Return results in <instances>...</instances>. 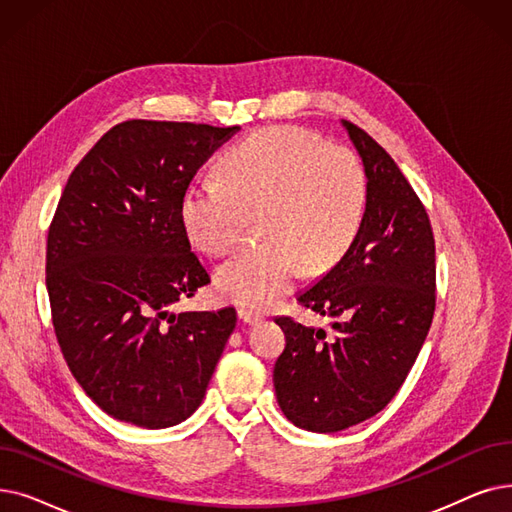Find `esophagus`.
Instances as JSON below:
<instances>
[{
	"label": "esophagus",
	"instance_id": "esophagus-1",
	"mask_svg": "<svg viewBox=\"0 0 512 512\" xmlns=\"http://www.w3.org/2000/svg\"><path fill=\"white\" fill-rule=\"evenodd\" d=\"M238 318H240L244 324H249V326L263 322V316L259 314V311L249 309V307H240V309H238Z\"/></svg>",
	"mask_w": 512,
	"mask_h": 512
}]
</instances>
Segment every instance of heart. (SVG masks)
Instances as JSON below:
<instances>
[{
  "instance_id": "heart-1",
  "label": "heart",
  "mask_w": 512,
  "mask_h": 512,
  "mask_svg": "<svg viewBox=\"0 0 512 512\" xmlns=\"http://www.w3.org/2000/svg\"><path fill=\"white\" fill-rule=\"evenodd\" d=\"M221 173L194 177L180 215L190 242L209 255L230 253L249 215H261L265 240L217 270V288L240 305L270 307L305 268L330 270L362 228L368 182L358 154L314 129H259L226 152Z\"/></svg>"
}]
</instances>
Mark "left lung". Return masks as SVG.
Returning a JSON list of instances; mask_svg holds the SVG:
<instances>
[{
    "label": "left lung",
    "instance_id": "1",
    "mask_svg": "<svg viewBox=\"0 0 512 512\" xmlns=\"http://www.w3.org/2000/svg\"><path fill=\"white\" fill-rule=\"evenodd\" d=\"M368 177L362 228L341 261L301 307L328 316L307 328L276 318L286 347L274 387L293 425L335 433L381 412L404 385L435 314V238L425 205L395 161L368 133L343 123Z\"/></svg>",
    "mask_w": 512,
    "mask_h": 512
}]
</instances>
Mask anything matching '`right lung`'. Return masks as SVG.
Returning <instances> with one entry per match:
<instances>
[{
  "label": "right lung",
  "instance_id": "1",
  "mask_svg": "<svg viewBox=\"0 0 512 512\" xmlns=\"http://www.w3.org/2000/svg\"><path fill=\"white\" fill-rule=\"evenodd\" d=\"M240 127L131 119L73 169L48 230L46 286L64 362L113 418L144 429L201 406L236 309L171 307L211 282L190 251L186 186Z\"/></svg>",
  "mask_w": 512,
  "mask_h": 512
}]
</instances>
